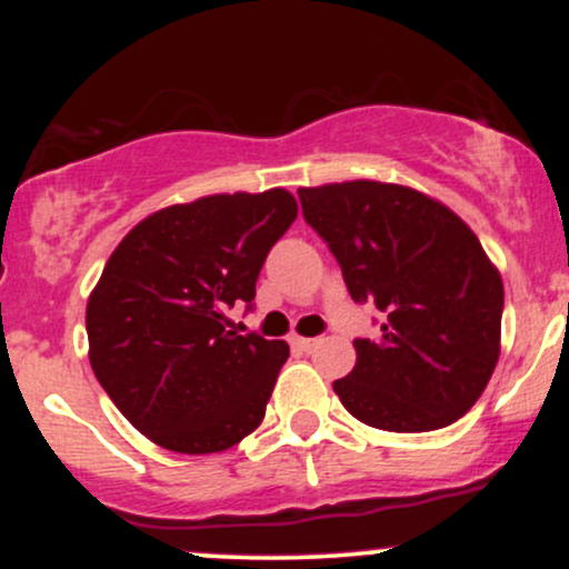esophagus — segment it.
Segmentation results:
<instances>
[{"instance_id": "esophagus-1", "label": "esophagus", "mask_w": 569, "mask_h": 569, "mask_svg": "<svg viewBox=\"0 0 569 569\" xmlns=\"http://www.w3.org/2000/svg\"><path fill=\"white\" fill-rule=\"evenodd\" d=\"M289 342H291V348H297V350H302V352H310L312 348H316L318 339H310V337H291Z\"/></svg>"}]
</instances>
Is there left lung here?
I'll return each instance as SVG.
<instances>
[{
  "label": "left lung",
  "instance_id": "1",
  "mask_svg": "<svg viewBox=\"0 0 569 569\" xmlns=\"http://www.w3.org/2000/svg\"><path fill=\"white\" fill-rule=\"evenodd\" d=\"M299 202L350 297L382 312L380 337L356 339V367L335 382L342 407L390 433L452 426L500 356L502 280L479 238L439 200L401 184L302 187Z\"/></svg>",
  "mask_w": 569,
  "mask_h": 569
}]
</instances>
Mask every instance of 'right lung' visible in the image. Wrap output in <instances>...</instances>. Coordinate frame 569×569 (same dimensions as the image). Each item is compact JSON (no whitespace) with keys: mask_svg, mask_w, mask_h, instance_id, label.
I'll return each mask as SVG.
<instances>
[{"mask_svg":"<svg viewBox=\"0 0 569 569\" xmlns=\"http://www.w3.org/2000/svg\"><path fill=\"white\" fill-rule=\"evenodd\" d=\"M297 219L286 189L168 206L130 230L88 299L90 367L136 430L181 455L224 452L264 420L289 345L230 329Z\"/></svg>","mask_w":569,"mask_h":569,"instance_id":"add662e5","label":"right lung"}]
</instances>
